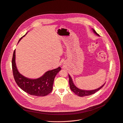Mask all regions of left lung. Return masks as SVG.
<instances>
[{
	"label": "left lung",
	"instance_id": "obj_1",
	"mask_svg": "<svg viewBox=\"0 0 123 123\" xmlns=\"http://www.w3.org/2000/svg\"><path fill=\"white\" fill-rule=\"evenodd\" d=\"M93 31L96 35H97L98 36H99V35L97 33V32L95 31L94 29H93ZM69 78L70 87V89H71V91L74 92V93H75L76 94H77V95H78L79 96H80V97L88 96V95L93 94L95 93L96 92H97V91H98L100 89H101L105 85V84H104L103 85H102L99 88H97L96 89H94V90H92V91H85V90L80 89L78 88V87H77L75 86V85L74 84L73 81L72 80V78H71V76L69 75Z\"/></svg>",
	"mask_w": 123,
	"mask_h": 123
}]
</instances>
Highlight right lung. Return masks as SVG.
Returning a JSON list of instances; mask_svg holds the SVG:
<instances>
[{"instance_id": "1", "label": "right lung", "mask_w": 123, "mask_h": 123, "mask_svg": "<svg viewBox=\"0 0 123 123\" xmlns=\"http://www.w3.org/2000/svg\"><path fill=\"white\" fill-rule=\"evenodd\" d=\"M23 37L19 39L18 43ZM12 66L14 78L17 85L25 92L30 95L37 96H44L52 92L54 78L61 70V68L59 67L57 69L47 71L42 77L38 79L27 78L22 75L16 67L15 49L13 55Z\"/></svg>"}]
</instances>
